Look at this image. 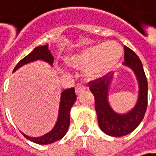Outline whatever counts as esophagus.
Returning a JSON list of instances; mask_svg holds the SVG:
<instances>
[{
	"label": "esophagus",
	"instance_id": "34e87169",
	"mask_svg": "<svg viewBox=\"0 0 156 156\" xmlns=\"http://www.w3.org/2000/svg\"><path fill=\"white\" fill-rule=\"evenodd\" d=\"M75 89H76V94H79L80 93H82V92H84L86 90V87L84 85H82V84H78Z\"/></svg>",
	"mask_w": 156,
	"mask_h": 156
}]
</instances>
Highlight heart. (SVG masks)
<instances>
[{
    "label": "heart",
    "mask_w": 156,
    "mask_h": 156,
    "mask_svg": "<svg viewBox=\"0 0 156 156\" xmlns=\"http://www.w3.org/2000/svg\"><path fill=\"white\" fill-rule=\"evenodd\" d=\"M123 55L122 47L115 41L94 45L68 56L66 63L78 69H84L89 78L105 74L114 68Z\"/></svg>",
    "instance_id": "heart-1"
}]
</instances>
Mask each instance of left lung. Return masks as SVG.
Listing matches in <instances>:
<instances>
[{"instance_id": "8db88e82", "label": "left lung", "mask_w": 156, "mask_h": 156, "mask_svg": "<svg viewBox=\"0 0 156 156\" xmlns=\"http://www.w3.org/2000/svg\"><path fill=\"white\" fill-rule=\"evenodd\" d=\"M124 48V65L130 68L136 76L139 84L138 101L133 108L124 114L113 110L108 102V91L113 74L104 76L90 82L89 89L94 95L95 110L101 130L112 137H122L134 131L140 124L147 106V81L141 62L132 49Z\"/></svg>"}]
</instances>
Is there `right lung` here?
<instances>
[{
  "instance_id": "obj_1",
  "label": "right lung",
  "mask_w": 156,
  "mask_h": 156,
  "mask_svg": "<svg viewBox=\"0 0 156 156\" xmlns=\"http://www.w3.org/2000/svg\"><path fill=\"white\" fill-rule=\"evenodd\" d=\"M38 60L44 61V62L49 63L51 66L53 65L54 56L51 54L48 44L45 46H40V47L35 48L28 55H26L24 58H23L16 64L13 72H15L16 69H18L23 65H25L29 62H32L38 61ZM76 100H77V96L75 94V89L73 87L62 91L61 94L58 117H57V121L55 124L54 128L49 133H46L45 135L41 136V137H36V138L30 137V136L22 133L23 137L31 141L40 144V145H48V144L54 143V142L62 139L68 131V128L69 126L70 108L75 103Z\"/></svg>"
}]
</instances>
